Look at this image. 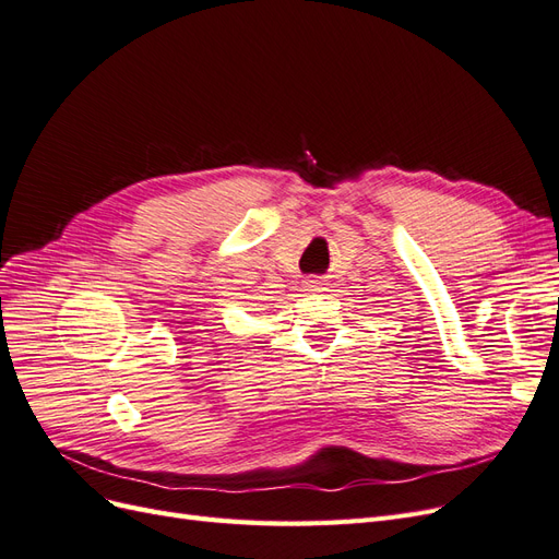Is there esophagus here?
<instances>
[{
  "label": "esophagus",
  "instance_id": "obj_1",
  "mask_svg": "<svg viewBox=\"0 0 559 559\" xmlns=\"http://www.w3.org/2000/svg\"><path fill=\"white\" fill-rule=\"evenodd\" d=\"M308 286H310V292H321V289H324V284L317 282V280H312Z\"/></svg>",
  "mask_w": 559,
  "mask_h": 559
}]
</instances>
